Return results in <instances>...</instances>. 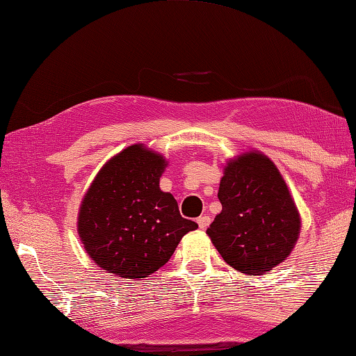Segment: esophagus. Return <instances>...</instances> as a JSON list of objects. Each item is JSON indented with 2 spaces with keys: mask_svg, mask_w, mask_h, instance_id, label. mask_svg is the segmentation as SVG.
Returning a JSON list of instances; mask_svg holds the SVG:
<instances>
[{
  "mask_svg": "<svg viewBox=\"0 0 356 356\" xmlns=\"http://www.w3.org/2000/svg\"><path fill=\"white\" fill-rule=\"evenodd\" d=\"M197 224H199V228L205 229V228H208V225L211 224V218L210 216H200V218L197 219Z\"/></svg>",
  "mask_w": 356,
  "mask_h": 356,
  "instance_id": "1",
  "label": "esophagus"
}]
</instances>
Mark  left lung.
Wrapping results in <instances>:
<instances>
[{"label": "left lung", "mask_w": 356, "mask_h": 356, "mask_svg": "<svg viewBox=\"0 0 356 356\" xmlns=\"http://www.w3.org/2000/svg\"><path fill=\"white\" fill-rule=\"evenodd\" d=\"M218 197L222 211L207 229L224 261L247 275L281 264L299 236V214L275 163L261 152L228 162Z\"/></svg>", "instance_id": "1"}]
</instances>
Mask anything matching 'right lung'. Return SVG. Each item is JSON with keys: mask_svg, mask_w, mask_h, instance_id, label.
<instances>
[{"mask_svg": "<svg viewBox=\"0 0 356 356\" xmlns=\"http://www.w3.org/2000/svg\"><path fill=\"white\" fill-rule=\"evenodd\" d=\"M165 159L132 145L97 174L81 202L79 234L88 254L109 273L146 277L170 261L180 239L197 228L159 188Z\"/></svg>", "mask_w": 356, "mask_h": 356, "instance_id": "obj_1", "label": "right lung"}]
</instances>
